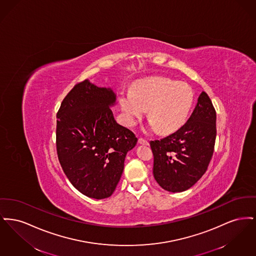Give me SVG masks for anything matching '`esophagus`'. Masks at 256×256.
<instances>
[{"label":"esophagus","instance_id":"obj_1","mask_svg":"<svg viewBox=\"0 0 256 256\" xmlns=\"http://www.w3.org/2000/svg\"><path fill=\"white\" fill-rule=\"evenodd\" d=\"M138 142L140 144H142V145H148V141L146 140V139H144V138H141V137L138 139Z\"/></svg>","mask_w":256,"mask_h":256}]
</instances>
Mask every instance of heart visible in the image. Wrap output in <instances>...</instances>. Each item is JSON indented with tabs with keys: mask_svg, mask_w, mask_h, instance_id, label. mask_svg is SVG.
Instances as JSON below:
<instances>
[{
	"mask_svg": "<svg viewBox=\"0 0 256 256\" xmlns=\"http://www.w3.org/2000/svg\"><path fill=\"white\" fill-rule=\"evenodd\" d=\"M193 102L190 86L162 76L139 80L132 91L122 90L119 94V104L128 126L135 124L148 110L150 126L166 134L185 122Z\"/></svg>",
	"mask_w": 256,
	"mask_h": 256,
	"instance_id": "heart-1",
	"label": "heart"
}]
</instances>
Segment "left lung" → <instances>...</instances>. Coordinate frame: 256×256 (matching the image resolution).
Returning a JSON list of instances; mask_svg holds the SVG:
<instances>
[{
    "label": "left lung",
    "mask_w": 256,
    "mask_h": 256,
    "mask_svg": "<svg viewBox=\"0 0 256 256\" xmlns=\"http://www.w3.org/2000/svg\"><path fill=\"white\" fill-rule=\"evenodd\" d=\"M216 110L202 92L188 121L169 136L150 141L154 176L166 191L182 192L206 172L216 140Z\"/></svg>",
    "instance_id": "8db88e82"
}]
</instances>
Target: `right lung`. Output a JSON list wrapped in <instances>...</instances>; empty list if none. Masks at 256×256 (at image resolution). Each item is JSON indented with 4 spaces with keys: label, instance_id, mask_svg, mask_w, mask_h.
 I'll use <instances>...</instances> for the list:
<instances>
[{
    "label": "right lung",
    "instance_id": "add662e5",
    "mask_svg": "<svg viewBox=\"0 0 256 256\" xmlns=\"http://www.w3.org/2000/svg\"><path fill=\"white\" fill-rule=\"evenodd\" d=\"M116 95L84 80L74 86L56 114V152L62 170L74 187L89 198L113 194L126 152L137 138L115 121L110 108Z\"/></svg>",
    "mask_w": 256,
    "mask_h": 256
}]
</instances>
